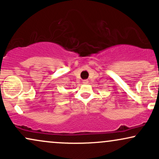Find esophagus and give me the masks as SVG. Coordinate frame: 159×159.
<instances>
[{"mask_svg":"<svg viewBox=\"0 0 159 159\" xmlns=\"http://www.w3.org/2000/svg\"><path fill=\"white\" fill-rule=\"evenodd\" d=\"M82 82H83L84 84H87L89 81H88V80H83V81H82Z\"/></svg>","mask_w":159,"mask_h":159,"instance_id":"1","label":"esophagus"}]
</instances>
